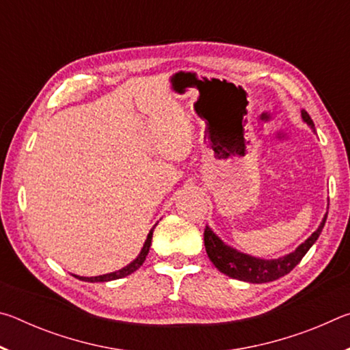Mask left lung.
I'll return each instance as SVG.
<instances>
[{"label": "left lung", "mask_w": 350, "mask_h": 350, "mask_svg": "<svg viewBox=\"0 0 350 350\" xmlns=\"http://www.w3.org/2000/svg\"><path fill=\"white\" fill-rule=\"evenodd\" d=\"M301 116H303V120L307 125L312 129H315L310 116L307 114L306 111H301ZM325 219H327V215H324L323 222L319 224L317 232L312 233L310 238L306 239L295 252L278 259H260L250 256V254L241 253L236 250V248L224 244V242L211 232L210 227H205L204 232L205 250L211 262L215 264V267L219 271H222L224 275L233 278V280L253 284L270 282L280 280L281 276L290 273V271L299 264V260L304 258V254L309 252V248L315 244L318 236L321 234Z\"/></svg>", "instance_id": "8db88e82"}]
</instances>
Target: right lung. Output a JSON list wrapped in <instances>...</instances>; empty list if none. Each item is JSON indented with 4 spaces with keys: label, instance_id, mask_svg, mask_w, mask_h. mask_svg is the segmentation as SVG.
<instances>
[{
    "label": "right lung",
    "instance_id": "1",
    "mask_svg": "<svg viewBox=\"0 0 350 350\" xmlns=\"http://www.w3.org/2000/svg\"><path fill=\"white\" fill-rule=\"evenodd\" d=\"M152 232L154 228L150 232V234H148V238L145 241L144 244V248H142V252L137 258H135L131 264H128L126 267H123L120 270L117 271H112V273H106V275H100V276H91V278H86V276H77L74 275L75 278H79V280L81 281H86V282H106V281H114V280H120V278H125L128 275L134 273L135 270H137L142 264L145 262L146 259V254L148 252H150V247H151V239H152Z\"/></svg>",
    "mask_w": 350,
    "mask_h": 350
}]
</instances>
